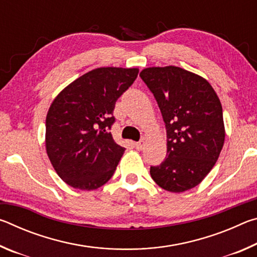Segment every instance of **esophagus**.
<instances>
[{"label":"esophagus","instance_id":"obj_1","mask_svg":"<svg viewBox=\"0 0 257 257\" xmlns=\"http://www.w3.org/2000/svg\"><path fill=\"white\" fill-rule=\"evenodd\" d=\"M145 145H146V142L144 141V139H142V141H139L138 143H136V144H135V146H136V149L138 151L144 150L145 149Z\"/></svg>","mask_w":257,"mask_h":257}]
</instances>
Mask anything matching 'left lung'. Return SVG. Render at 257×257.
<instances>
[{
  "label": "left lung",
  "mask_w": 257,
  "mask_h": 257,
  "mask_svg": "<svg viewBox=\"0 0 257 257\" xmlns=\"http://www.w3.org/2000/svg\"><path fill=\"white\" fill-rule=\"evenodd\" d=\"M139 76L167 128V158L151 167V177L171 193L194 188L214 167L224 144L220 99L205 78L179 67L146 68Z\"/></svg>",
  "instance_id": "obj_1"
}]
</instances>
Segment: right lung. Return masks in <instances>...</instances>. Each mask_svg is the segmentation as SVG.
<instances>
[{
    "mask_svg": "<svg viewBox=\"0 0 257 257\" xmlns=\"http://www.w3.org/2000/svg\"><path fill=\"white\" fill-rule=\"evenodd\" d=\"M137 68H97L61 90L46 115L45 147L66 184L94 190L111 179L124 147L110 133L115 102L138 75Z\"/></svg>",
    "mask_w": 257,
    "mask_h": 257,
    "instance_id": "1",
    "label": "right lung"
}]
</instances>
